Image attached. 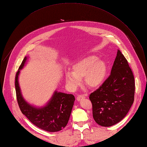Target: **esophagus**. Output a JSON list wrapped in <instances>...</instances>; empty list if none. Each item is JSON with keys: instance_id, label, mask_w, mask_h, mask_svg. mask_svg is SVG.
<instances>
[{"instance_id": "esophagus-1", "label": "esophagus", "mask_w": 147, "mask_h": 147, "mask_svg": "<svg viewBox=\"0 0 147 147\" xmlns=\"http://www.w3.org/2000/svg\"><path fill=\"white\" fill-rule=\"evenodd\" d=\"M86 96H87V95H79L78 97H77V101H81V100H82V99H83V98H85Z\"/></svg>"}]
</instances>
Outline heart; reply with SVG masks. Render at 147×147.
<instances>
[{"instance_id":"heart-1","label":"heart","mask_w":147,"mask_h":147,"mask_svg":"<svg viewBox=\"0 0 147 147\" xmlns=\"http://www.w3.org/2000/svg\"><path fill=\"white\" fill-rule=\"evenodd\" d=\"M72 71L67 72L65 79L68 87L76 90L84 78V83L90 88L99 87L103 83L108 71L106 62L98 59L95 55H89L78 61L71 67Z\"/></svg>"}]
</instances>
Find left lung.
Returning <instances> with one entry per match:
<instances>
[{
    "instance_id": "1",
    "label": "left lung",
    "mask_w": 147,
    "mask_h": 147,
    "mask_svg": "<svg viewBox=\"0 0 147 147\" xmlns=\"http://www.w3.org/2000/svg\"><path fill=\"white\" fill-rule=\"evenodd\" d=\"M135 89L133 73L118 50L110 76L89 96L93 117L97 124L109 127L124 118L134 103Z\"/></svg>"
}]
</instances>
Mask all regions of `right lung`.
<instances>
[{
	"instance_id": "1",
	"label": "right lung",
	"mask_w": 147,
	"mask_h": 147,
	"mask_svg": "<svg viewBox=\"0 0 147 147\" xmlns=\"http://www.w3.org/2000/svg\"><path fill=\"white\" fill-rule=\"evenodd\" d=\"M27 59L25 57L15 76V89L20 109L37 127L50 132H58L67 125L74 105V96L55 90L45 105L38 107L29 104L22 95L18 81L20 71L25 66Z\"/></svg>"
}]
</instances>
